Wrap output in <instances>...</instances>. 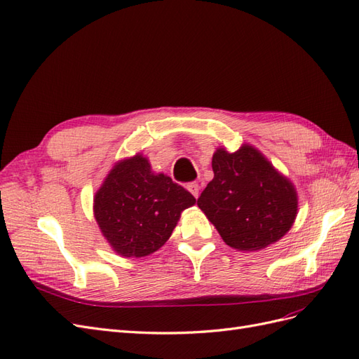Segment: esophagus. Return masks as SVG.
I'll use <instances>...</instances> for the list:
<instances>
[{
	"label": "esophagus",
	"mask_w": 359,
	"mask_h": 359,
	"mask_svg": "<svg viewBox=\"0 0 359 359\" xmlns=\"http://www.w3.org/2000/svg\"><path fill=\"white\" fill-rule=\"evenodd\" d=\"M187 189H189V191L193 194L194 198H198L199 196V186L196 182H190L189 186H187Z\"/></svg>",
	"instance_id": "34e87169"
}]
</instances>
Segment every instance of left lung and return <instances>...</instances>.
<instances>
[{"label": "left lung", "mask_w": 359, "mask_h": 359, "mask_svg": "<svg viewBox=\"0 0 359 359\" xmlns=\"http://www.w3.org/2000/svg\"><path fill=\"white\" fill-rule=\"evenodd\" d=\"M212 170L198 206L227 245L257 252L290 231L298 212L297 190L260 151L248 144L235 153L219 148Z\"/></svg>", "instance_id": "left-lung-1"}]
</instances>
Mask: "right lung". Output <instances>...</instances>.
I'll return each mask as SVG.
<instances>
[{
	"mask_svg": "<svg viewBox=\"0 0 359 359\" xmlns=\"http://www.w3.org/2000/svg\"><path fill=\"white\" fill-rule=\"evenodd\" d=\"M196 203L193 194L165 173H154L147 157L115 163L94 196V217L118 255L144 257L165 244L181 212Z\"/></svg>",
	"mask_w": 359,
	"mask_h": 359,
	"instance_id": "add662e5",
	"label": "right lung"
}]
</instances>
